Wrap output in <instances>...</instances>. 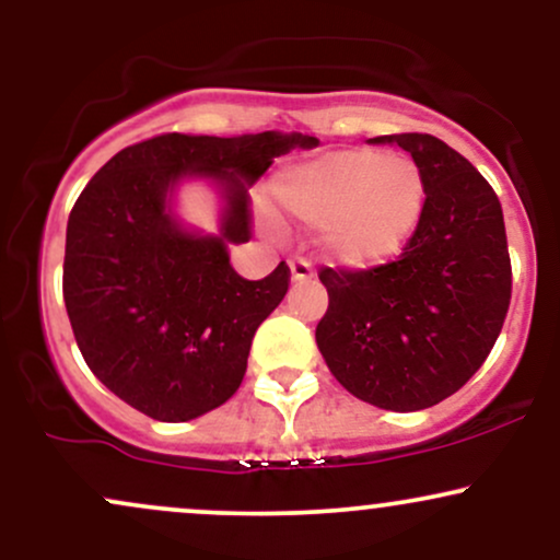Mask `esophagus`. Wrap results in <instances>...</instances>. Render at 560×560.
Here are the masks:
<instances>
[{
  "mask_svg": "<svg viewBox=\"0 0 560 560\" xmlns=\"http://www.w3.org/2000/svg\"><path fill=\"white\" fill-rule=\"evenodd\" d=\"M289 271H292V281L313 279V268L307 260H292L289 262Z\"/></svg>",
  "mask_w": 560,
  "mask_h": 560,
  "instance_id": "1",
  "label": "esophagus"
}]
</instances>
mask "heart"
Masks as SVG:
<instances>
[{"label": "heart", "mask_w": 560, "mask_h": 560, "mask_svg": "<svg viewBox=\"0 0 560 560\" xmlns=\"http://www.w3.org/2000/svg\"><path fill=\"white\" fill-rule=\"evenodd\" d=\"M276 213L320 226V249L345 268L400 255L427 210V178L416 160L376 150H337L289 165L273 178Z\"/></svg>", "instance_id": "obj_1"}]
</instances>
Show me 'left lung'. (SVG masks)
Wrapping results in <instances>:
<instances>
[{
	"instance_id": "left-lung-1",
	"label": "left lung",
	"mask_w": 560,
	"mask_h": 560,
	"mask_svg": "<svg viewBox=\"0 0 560 560\" xmlns=\"http://www.w3.org/2000/svg\"><path fill=\"white\" fill-rule=\"evenodd\" d=\"M427 178V210L402 255L371 271L318 273L329 311L316 326L326 365L358 400L410 413L481 369L511 302L500 199L445 141L397 133Z\"/></svg>"
}]
</instances>
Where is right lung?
Returning <instances> with one entry per match:
<instances>
[{"label": "right lung", "instance_id": "add662e5", "mask_svg": "<svg viewBox=\"0 0 560 560\" xmlns=\"http://www.w3.org/2000/svg\"><path fill=\"white\" fill-rule=\"evenodd\" d=\"M307 133H165L94 173L68 218L62 298L75 342L113 395L155 421H191L240 389L258 326L289 289L284 260L249 281L229 260L249 240L247 189ZM186 180L219 197L215 235L175 210Z\"/></svg>", "mask_w": 560, "mask_h": 560}]
</instances>
